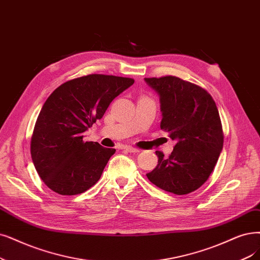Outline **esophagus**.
Masks as SVG:
<instances>
[{"label":"esophagus","instance_id":"esophagus-1","mask_svg":"<svg viewBox=\"0 0 260 260\" xmlns=\"http://www.w3.org/2000/svg\"><path fill=\"white\" fill-rule=\"evenodd\" d=\"M123 149H124V151L129 152V153H138V152H140V150H138L136 148H133V147H124Z\"/></svg>","mask_w":260,"mask_h":260}]
</instances>
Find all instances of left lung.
<instances>
[{
  "label": "left lung",
  "mask_w": 260,
  "mask_h": 260,
  "mask_svg": "<svg viewBox=\"0 0 260 260\" xmlns=\"http://www.w3.org/2000/svg\"><path fill=\"white\" fill-rule=\"evenodd\" d=\"M145 81L159 96L160 128L177 142L168 158L155 152L158 164L147 177L169 193H191L208 180L223 150L222 123L215 102L203 88L175 76Z\"/></svg>",
  "instance_id": "obj_1"
}]
</instances>
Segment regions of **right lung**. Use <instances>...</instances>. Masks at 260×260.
<instances>
[{"label": "right lung", "instance_id": "obj_1", "mask_svg": "<svg viewBox=\"0 0 260 260\" xmlns=\"http://www.w3.org/2000/svg\"><path fill=\"white\" fill-rule=\"evenodd\" d=\"M133 83L132 78L93 74L61 84L47 99L35 123L31 155L50 189L77 195L100 180L115 150L84 141L83 133Z\"/></svg>", "mask_w": 260, "mask_h": 260}]
</instances>
